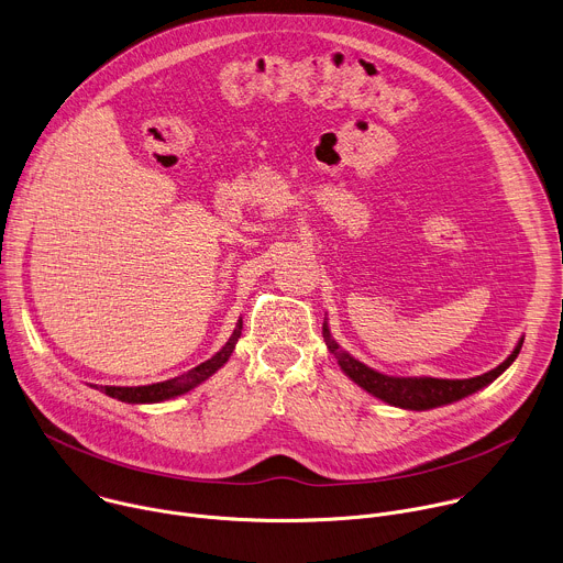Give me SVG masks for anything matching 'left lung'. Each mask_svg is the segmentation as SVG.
<instances>
[{
	"label": "left lung",
	"mask_w": 563,
	"mask_h": 563,
	"mask_svg": "<svg viewBox=\"0 0 563 563\" xmlns=\"http://www.w3.org/2000/svg\"><path fill=\"white\" fill-rule=\"evenodd\" d=\"M323 339L328 350L334 354V358L339 361L341 369L363 389H367L372 396L385 400L389 406L404 408V410H432L439 406H448L454 404V400L474 394L476 389L490 385L499 374H504L512 361L517 358V354L521 352L523 339L517 343L515 352L495 369L474 376V378H432V376H415V378H406V376H387L380 374L367 365H363L361 361H356L354 356H350L345 350L339 347V343L332 339L328 320L323 323Z\"/></svg>",
	"instance_id": "obj_1"
}]
</instances>
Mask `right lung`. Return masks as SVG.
Returning a JSON list of instances; mask_svg holds the SVG:
<instances>
[{
	"label": "right lung",
	"mask_w": 563,
	"mask_h": 563,
	"mask_svg": "<svg viewBox=\"0 0 563 563\" xmlns=\"http://www.w3.org/2000/svg\"><path fill=\"white\" fill-rule=\"evenodd\" d=\"M240 330H243V320H238V325L231 334V339L224 343V347L211 356L209 361L200 363L198 367L185 372L183 376L163 380V383H153V385H140V387H115V385H104L102 391L111 398L124 400V404H159V400H167L174 396H180L189 389H194L196 385H200L202 380H207L213 372H218L231 356L238 339H240Z\"/></svg>",
	"instance_id": "add662e5"
}]
</instances>
